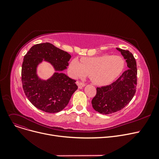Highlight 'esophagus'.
Returning a JSON list of instances; mask_svg holds the SVG:
<instances>
[{
	"label": "esophagus",
	"mask_w": 159,
	"mask_h": 159,
	"mask_svg": "<svg viewBox=\"0 0 159 159\" xmlns=\"http://www.w3.org/2000/svg\"><path fill=\"white\" fill-rule=\"evenodd\" d=\"M77 85L79 86V88H82V87H84V86H85V84L84 82H77Z\"/></svg>",
	"instance_id": "esophagus-1"
}]
</instances>
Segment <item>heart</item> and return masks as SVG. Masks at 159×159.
I'll use <instances>...</instances> for the list:
<instances>
[{
  "instance_id": "heart-1",
  "label": "heart",
  "mask_w": 159,
  "mask_h": 159,
  "mask_svg": "<svg viewBox=\"0 0 159 159\" xmlns=\"http://www.w3.org/2000/svg\"><path fill=\"white\" fill-rule=\"evenodd\" d=\"M124 66V62L121 57L104 55L82 58L81 62L75 58L70 63L69 70L75 78L88 75L95 84L105 85L119 77Z\"/></svg>"
}]
</instances>
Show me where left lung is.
I'll return each instance as SVG.
<instances>
[{"label": "left lung", "mask_w": 159, "mask_h": 159, "mask_svg": "<svg viewBox=\"0 0 159 159\" xmlns=\"http://www.w3.org/2000/svg\"><path fill=\"white\" fill-rule=\"evenodd\" d=\"M126 60L128 69L112 84L97 88V93L91 101L93 109L107 115L119 111L126 106L136 92L137 69L135 57L128 50L116 48Z\"/></svg>", "instance_id": "1"}]
</instances>
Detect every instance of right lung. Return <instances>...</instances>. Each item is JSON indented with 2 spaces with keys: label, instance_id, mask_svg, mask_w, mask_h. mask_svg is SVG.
I'll return each mask as SVG.
<instances>
[{
  "label": "right lung",
  "instance_id": "obj_1",
  "mask_svg": "<svg viewBox=\"0 0 159 159\" xmlns=\"http://www.w3.org/2000/svg\"><path fill=\"white\" fill-rule=\"evenodd\" d=\"M71 58L68 52L49 43L33 46L24 55L21 71L23 90L30 102L38 109L47 113L62 111L78 86L76 80L62 73H55L46 81L39 79L37 66L44 58L56 71H62L67 68Z\"/></svg>",
  "mask_w": 159,
  "mask_h": 159
}]
</instances>
